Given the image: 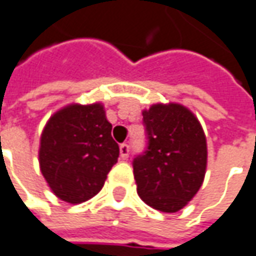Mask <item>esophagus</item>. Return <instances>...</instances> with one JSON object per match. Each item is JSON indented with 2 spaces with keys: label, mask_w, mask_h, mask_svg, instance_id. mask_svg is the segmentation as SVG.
<instances>
[{
  "label": "esophagus",
  "mask_w": 256,
  "mask_h": 256,
  "mask_svg": "<svg viewBox=\"0 0 256 256\" xmlns=\"http://www.w3.org/2000/svg\"><path fill=\"white\" fill-rule=\"evenodd\" d=\"M120 156H121L122 160H126V158H128V156H130V146H128L126 143H122V144L120 146Z\"/></svg>",
  "instance_id": "obj_1"
}]
</instances>
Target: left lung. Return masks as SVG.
I'll return each instance as SVG.
<instances>
[{
  "instance_id": "left-lung-1",
  "label": "left lung",
  "mask_w": 256,
  "mask_h": 256,
  "mask_svg": "<svg viewBox=\"0 0 256 256\" xmlns=\"http://www.w3.org/2000/svg\"><path fill=\"white\" fill-rule=\"evenodd\" d=\"M148 148L134 158L138 194L161 212L188 206L202 184L206 140L194 114L178 103L143 110Z\"/></svg>"
}]
</instances>
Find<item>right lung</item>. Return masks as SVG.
I'll return each instance as SVG.
<instances>
[{
  "mask_svg": "<svg viewBox=\"0 0 256 256\" xmlns=\"http://www.w3.org/2000/svg\"><path fill=\"white\" fill-rule=\"evenodd\" d=\"M120 148L103 104H68L45 125L40 168L56 197L81 204L96 196L117 162Z\"/></svg>",
  "mask_w": 256,
  "mask_h": 256,
  "instance_id": "right-lung-1",
  "label": "right lung"
}]
</instances>
